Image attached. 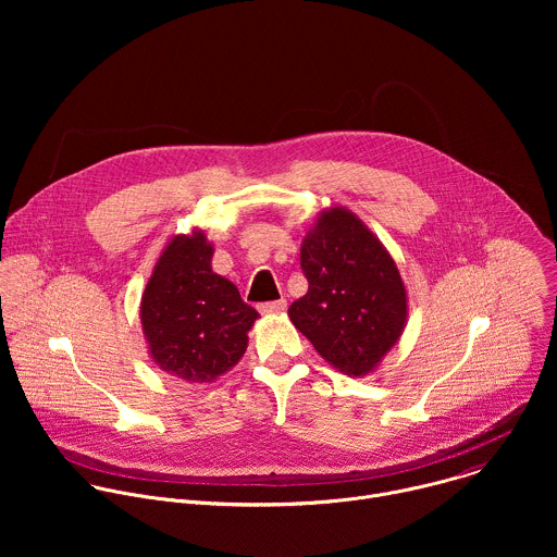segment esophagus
I'll return each mask as SVG.
<instances>
[{"label": "esophagus", "instance_id": "esophagus-1", "mask_svg": "<svg viewBox=\"0 0 557 557\" xmlns=\"http://www.w3.org/2000/svg\"><path fill=\"white\" fill-rule=\"evenodd\" d=\"M258 308H260V312H264V314H277V312H284V310H286V299L267 301V304H260Z\"/></svg>", "mask_w": 557, "mask_h": 557}]
</instances>
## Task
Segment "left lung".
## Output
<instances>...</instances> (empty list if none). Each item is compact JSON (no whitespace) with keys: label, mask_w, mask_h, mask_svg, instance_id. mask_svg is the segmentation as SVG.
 Segmentation results:
<instances>
[{"label":"left lung","mask_w":557,"mask_h":557,"mask_svg":"<svg viewBox=\"0 0 557 557\" xmlns=\"http://www.w3.org/2000/svg\"><path fill=\"white\" fill-rule=\"evenodd\" d=\"M299 262L308 293L290 304V322L333 368L368 376L408 324V290L396 262L346 207H329L312 220Z\"/></svg>","instance_id":"left-lung-1"}]
</instances>
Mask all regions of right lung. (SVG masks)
Returning <instances> with one entry per match:
<instances>
[{
    "instance_id": "obj_1",
    "label": "right lung",
    "mask_w": 557,
    "mask_h": 557,
    "mask_svg": "<svg viewBox=\"0 0 557 557\" xmlns=\"http://www.w3.org/2000/svg\"><path fill=\"white\" fill-rule=\"evenodd\" d=\"M202 228L178 233L158 256L140 297L151 361L185 383H211L243 359L258 310L213 273Z\"/></svg>"
}]
</instances>
